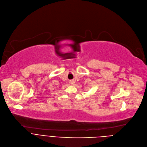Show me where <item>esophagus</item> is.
I'll list each match as a JSON object with an SVG mask.
<instances>
[{
	"label": "esophagus",
	"instance_id": "1",
	"mask_svg": "<svg viewBox=\"0 0 147 147\" xmlns=\"http://www.w3.org/2000/svg\"><path fill=\"white\" fill-rule=\"evenodd\" d=\"M70 84H71V85H74V80H70Z\"/></svg>",
	"mask_w": 147,
	"mask_h": 147
}]
</instances>
